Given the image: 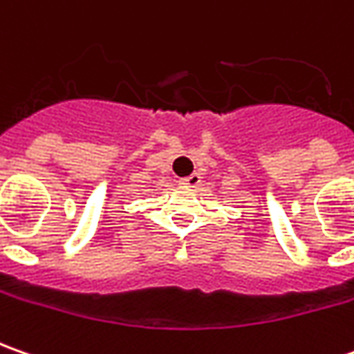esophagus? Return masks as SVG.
<instances>
[{
	"label": "esophagus",
	"instance_id": "1",
	"mask_svg": "<svg viewBox=\"0 0 354 354\" xmlns=\"http://www.w3.org/2000/svg\"><path fill=\"white\" fill-rule=\"evenodd\" d=\"M180 182H182L184 186H192V188H196V186H200L201 176H200V174H198V172H194V174H189V176L182 178Z\"/></svg>",
	"mask_w": 354,
	"mask_h": 354
}]
</instances>
